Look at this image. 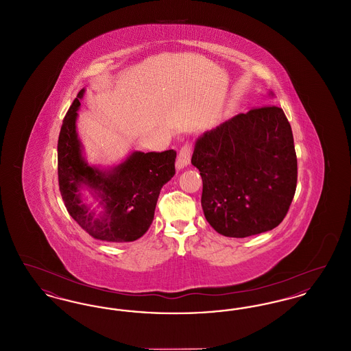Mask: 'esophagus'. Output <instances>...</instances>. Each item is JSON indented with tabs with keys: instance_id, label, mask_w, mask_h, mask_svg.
<instances>
[{
	"instance_id": "esophagus-1",
	"label": "esophagus",
	"mask_w": 351,
	"mask_h": 351,
	"mask_svg": "<svg viewBox=\"0 0 351 351\" xmlns=\"http://www.w3.org/2000/svg\"><path fill=\"white\" fill-rule=\"evenodd\" d=\"M191 155H192V147L191 145H185L183 146L180 151H179V155H178V167L184 168L186 167L189 163H191Z\"/></svg>"
}]
</instances>
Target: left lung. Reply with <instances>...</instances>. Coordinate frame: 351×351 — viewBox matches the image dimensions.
Returning a JSON list of instances; mask_svg holds the SVG:
<instances>
[{
    "mask_svg": "<svg viewBox=\"0 0 351 351\" xmlns=\"http://www.w3.org/2000/svg\"><path fill=\"white\" fill-rule=\"evenodd\" d=\"M192 165L202 179L204 216L225 237L272 230L295 196L293 135L283 109L275 105L251 109L200 135Z\"/></svg>",
    "mask_w": 351,
    "mask_h": 351,
    "instance_id": "obj_1",
    "label": "left lung"
}]
</instances>
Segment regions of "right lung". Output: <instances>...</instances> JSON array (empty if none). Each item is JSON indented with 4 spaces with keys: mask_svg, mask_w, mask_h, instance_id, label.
<instances>
[{
    "mask_svg": "<svg viewBox=\"0 0 351 351\" xmlns=\"http://www.w3.org/2000/svg\"><path fill=\"white\" fill-rule=\"evenodd\" d=\"M77 93L58 141V176L62 199L69 216L95 239L133 242L149 230L160 189L175 175L176 152H130L113 167L90 166L77 132L80 100ZM88 190L98 202L99 212L83 199Z\"/></svg>",
    "mask_w": 351,
    "mask_h": 351,
    "instance_id": "add662e5",
    "label": "right lung"
}]
</instances>
